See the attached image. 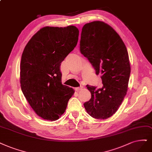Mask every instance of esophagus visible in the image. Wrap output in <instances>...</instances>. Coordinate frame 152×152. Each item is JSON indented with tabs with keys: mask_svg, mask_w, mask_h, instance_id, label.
I'll use <instances>...</instances> for the list:
<instances>
[{
	"mask_svg": "<svg viewBox=\"0 0 152 152\" xmlns=\"http://www.w3.org/2000/svg\"><path fill=\"white\" fill-rule=\"evenodd\" d=\"M83 86H80V87H77V88H75V90L76 91H80V89H83Z\"/></svg>",
	"mask_w": 152,
	"mask_h": 152,
	"instance_id": "obj_1",
	"label": "esophagus"
}]
</instances>
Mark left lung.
I'll list each match as a JSON object with an SVG mask.
<instances>
[{"label": "left lung", "instance_id": "left-lung-1", "mask_svg": "<svg viewBox=\"0 0 152 152\" xmlns=\"http://www.w3.org/2000/svg\"><path fill=\"white\" fill-rule=\"evenodd\" d=\"M80 52L101 75L103 86L87 85L91 98L84 103L94 118L107 119L114 115L128 89L131 67L128 53L121 38L108 24L93 21L84 25Z\"/></svg>", "mask_w": 152, "mask_h": 152}]
</instances>
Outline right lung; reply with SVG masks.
Instances as JSON below:
<instances>
[{
    "instance_id": "1",
    "label": "right lung",
    "mask_w": 152,
    "mask_h": 152,
    "mask_svg": "<svg viewBox=\"0 0 152 152\" xmlns=\"http://www.w3.org/2000/svg\"><path fill=\"white\" fill-rule=\"evenodd\" d=\"M79 30L74 26L42 27L27 42L22 54L20 83L22 91L36 113L55 121L66 109L75 93L62 85L60 66L75 49Z\"/></svg>"
}]
</instances>
